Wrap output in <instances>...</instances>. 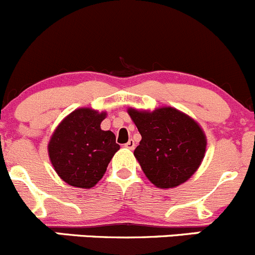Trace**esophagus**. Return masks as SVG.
<instances>
[{
	"label": "esophagus",
	"mask_w": 255,
	"mask_h": 255,
	"mask_svg": "<svg viewBox=\"0 0 255 255\" xmlns=\"http://www.w3.org/2000/svg\"><path fill=\"white\" fill-rule=\"evenodd\" d=\"M125 147H126V148H128V149H134V147H135L134 140H133V139H129V140H128L127 143H126Z\"/></svg>",
	"instance_id": "esophagus-1"
}]
</instances>
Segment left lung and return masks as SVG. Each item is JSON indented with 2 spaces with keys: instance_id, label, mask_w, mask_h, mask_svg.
<instances>
[{
  "instance_id": "8db88e82",
  "label": "left lung",
  "mask_w": 255,
  "mask_h": 255,
  "mask_svg": "<svg viewBox=\"0 0 255 255\" xmlns=\"http://www.w3.org/2000/svg\"><path fill=\"white\" fill-rule=\"evenodd\" d=\"M142 135L134 149L148 179L158 188H174L198 169L206 153V135L184 113L172 107L153 112L128 110Z\"/></svg>"
}]
</instances>
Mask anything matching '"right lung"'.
Listing matches in <instances>:
<instances>
[{
  "instance_id": "1",
  "label": "right lung",
  "mask_w": 255,
  "mask_h": 255,
  "mask_svg": "<svg viewBox=\"0 0 255 255\" xmlns=\"http://www.w3.org/2000/svg\"><path fill=\"white\" fill-rule=\"evenodd\" d=\"M106 113L80 108L54 130L48 154L57 174L72 187L92 188L103 177L120 149L115 133L101 129Z\"/></svg>"
}]
</instances>
